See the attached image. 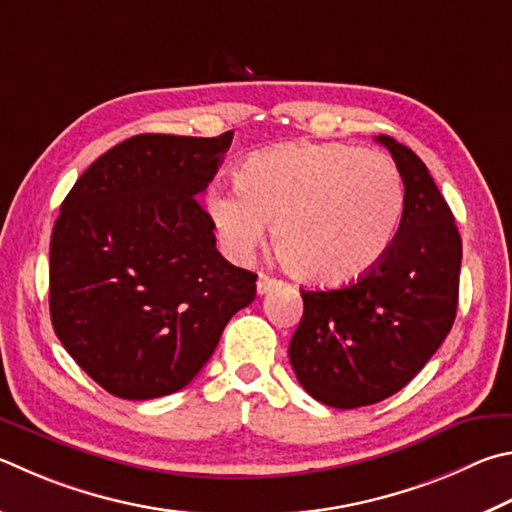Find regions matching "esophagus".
Returning a JSON list of instances; mask_svg holds the SVG:
<instances>
[{
	"mask_svg": "<svg viewBox=\"0 0 512 512\" xmlns=\"http://www.w3.org/2000/svg\"><path fill=\"white\" fill-rule=\"evenodd\" d=\"M277 286H282V280H277V277H271V275H266V273H262L257 277V293H268V291H273V288H277Z\"/></svg>",
	"mask_w": 512,
	"mask_h": 512,
	"instance_id": "obj_1",
	"label": "esophagus"
}]
</instances>
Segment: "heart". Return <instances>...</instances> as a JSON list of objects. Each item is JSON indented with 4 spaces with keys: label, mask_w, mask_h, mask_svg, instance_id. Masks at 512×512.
<instances>
[{
    "label": "heart",
    "mask_w": 512,
    "mask_h": 512,
    "mask_svg": "<svg viewBox=\"0 0 512 512\" xmlns=\"http://www.w3.org/2000/svg\"><path fill=\"white\" fill-rule=\"evenodd\" d=\"M235 197L215 192L208 212L232 253L253 255L273 226L293 277L338 286L371 271L392 246L403 185L385 154L342 143H280L232 172Z\"/></svg>",
    "instance_id": "1"
}]
</instances>
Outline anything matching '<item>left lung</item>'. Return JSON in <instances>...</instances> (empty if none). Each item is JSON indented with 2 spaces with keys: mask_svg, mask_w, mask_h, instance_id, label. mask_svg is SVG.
Returning a JSON list of instances; mask_svg holds the SVG:
<instances>
[{
  "mask_svg": "<svg viewBox=\"0 0 512 512\" xmlns=\"http://www.w3.org/2000/svg\"><path fill=\"white\" fill-rule=\"evenodd\" d=\"M401 172L403 217L392 246L358 282L302 291L288 345L300 385L338 410L374 405L403 389L434 356L457 315L461 237L425 163L392 136H376Z\"/></svg>",
  "mask_w": 512,
  "mask_h": 512,
  "instance_id": "obj_1",
  "label": "left lung"
}]
</instances>
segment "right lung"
I'll use <instances>...</instances> for the list:
<instances>
[{
	"label": "right lung",
	"instance_id": "1",
	"mask_svg": "<svg viewBox=\"0 0 512 512\" xmlns=\"http://www.w3.org/2000/svg\"><path fill=\"white\" fill-rule=\"evenodd\" d=\"M232 132L141 134L87 167L51 235L49 309L71 358L129 401L183 389L228 320L255 300L257 275L217 250L201 192Z\"/></svg>",
	"mask_w": 512,
	"mask_h": 512
}]
</instances>
